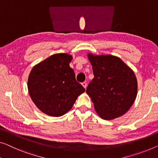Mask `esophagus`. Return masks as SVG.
<instances>
[{
	"label": "esophagus",
	"mask_w": 158,
	"mask_h": 158,
	"mask_svg": "<svg viewBox=\"0 0 158 158\" xmlns=\"http://www.w3.org/2000/svg\"><path fill=\"white\" fill-rule=\"evenodd\" d=\"M81 85L82 86H83L84 87V88H86V86H87V84H86V82H85V81H84V82H82V83H81Z\"/></svg>",
	"instance_id": "esophagus-1"
}]
</instances>
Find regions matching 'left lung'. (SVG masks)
Returning <instances> with one entry per match:
<instances>
[{
    "instance_id": "1",
    "label": "left lung",
    "mask_w": 158,
    "mask_h": 158,
    "mask_svg": "<svg viewBox=\"0 0 158 158\" xmlns=\"http://www.w3.org/2000/svg\"><path fill=\"white\" fill-rule=\"evenodd\" d=\"M94 77L86 88L97 114L104 120L123 116L133 104L138 81L131 68L116 56L88 53Z\"/></svg>"
}]
</instances>
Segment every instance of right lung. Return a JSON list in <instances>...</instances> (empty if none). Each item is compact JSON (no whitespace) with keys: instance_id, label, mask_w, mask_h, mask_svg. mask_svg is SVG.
<instances>
[{"instance_id":"obj_1","label":"right lung","mask_w":158,"mask_h":158,"mask_svg":"<svg viewBox=\"0 0 158 158\" xmlns=\"http://www.w3.org/2000/svg\"><path fill=\"white\" fill-rule=\"evenodd\" d=\"M72 56L58 53L35 64L27 80L30 96L42 113L60 117L72 109L85 89L75 79Z\"/></svg>"}]
</instances>
